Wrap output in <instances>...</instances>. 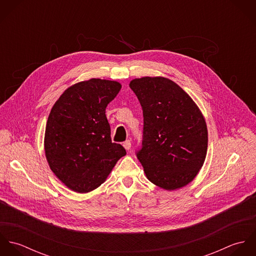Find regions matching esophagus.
Returning a JSON list of instances; mask_svg holds the SVG:
<instances>
[{"instance_id": "obj_1", "label": "esophagus", "mask_w": 256, "mask_h": 256, "mask_svg": "<svg viewBox=\"0 0 256 256\" xmlns=\"http://www.w3.org/2000/svg\"><path fill=\"white\" fill-rule=\"evenodd\" d=\"M123 146L125 148V150H130V148H131V142L129 141V140H127V141H125L124 143H123Z\"/></svg>"}]
</instances>
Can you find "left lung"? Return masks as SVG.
I'll return each mask as SVG.
<instances>
[{"instance_id": "obj_1", "label": "left lung", "mask_w": 256, "mask_h": 256, "mask_svg": "<svg viewBox=\"0 0 256 256\" xmlns=\"http://www.w3.org/2000/svg\"><path fill=\"white\" fill-rule=\"evenodd\" d=\"M129 86L143 108V144L137 156L146 178L168 191L186 186L207 154L208 130L201 110L168 78H134Z\"/></svg>"}]
</instances>
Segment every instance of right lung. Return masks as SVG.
Masks as SVG:
<instances>
[{
    "label": "right lung",
    "mask_w": 256,
    "mask_h": 256,
    "mask_svg": "<svg viewBox=\"0 0 256 256\" xmlns=\"http://www.w3.org/2000/svg\"><path fill=\"white\" fill-rule=\"evenodd\" d=\"M116 80L90 78L69 86L48 116L44 150L54 174L69 189L88 193L104 182L126 154L111 142L106 108L121 90Z\"/></svg>",
    "instance_id": "right-lung-1"
}]
</instances>
